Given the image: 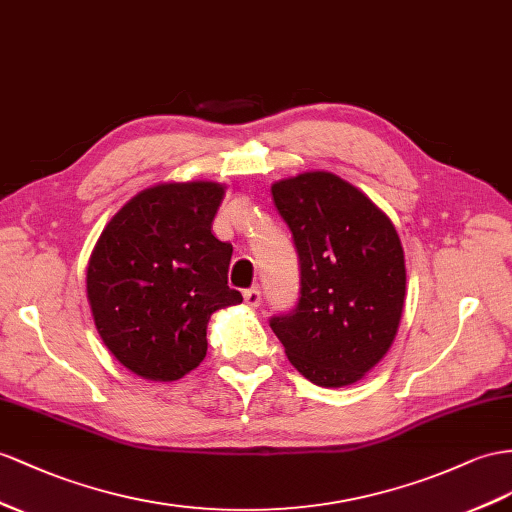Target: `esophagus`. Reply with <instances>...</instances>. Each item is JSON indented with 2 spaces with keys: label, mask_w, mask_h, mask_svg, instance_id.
Returning a JSON list of instances; mask_svg holds the SVG:
<instances>
[{
  "label": "esophagus",
  "mask_w": 512,
  "mask_h": 512,
  "mask_svg": "<svg viewBox=\"0 0 512 512\" xmlns=\"http://www.w3.org/2000/svg\"><path fill=\"white\" fill-rule=\"evenodd\" d=\"M244 303H246L248 307H259V303H261L259 287H251V290L244 292Z\"/></svg>",
  "instance_id": "1"
}]
</instances>
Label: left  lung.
Returning <instances> with one entry per match:
<instances>
[{"label":"left lung","mask_w":512,"mask_h":512,"mask_svg":"<svg viewBox=\"0 0 512 512\" xmlns=\"http://www.w3.org/2000/svg\"><path fill=\"white\" fill-rule=\"evenodd\" d=\"M272 199L300 264L298 305L272 316V331L311 383H357L398 333L406 292L398 231L359 188L324 170L272 183Z\"/></svg>","instance_id":"obj_1"}]
</instances>
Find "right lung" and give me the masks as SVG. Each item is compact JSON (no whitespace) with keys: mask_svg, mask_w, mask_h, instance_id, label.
Listing matches in <instances>:
<instances>
[{"mask_svg":"<svg viewBox=\"0 0 512 512\" xmlns=\"http://www.w3.org/2000/svg\"><path fill=\"white\" fill-rule=\"evenodd\" d=\"M214 181L160 183L127 201L88 259L86 294L103 344L147 381H177L205 359L214 311L242 303L227 285L233 246L212 233Z\"/></svg>","mask_w":512,"mask_h":512,"instance_id":"1","label":"right lung"}]
</instances>
